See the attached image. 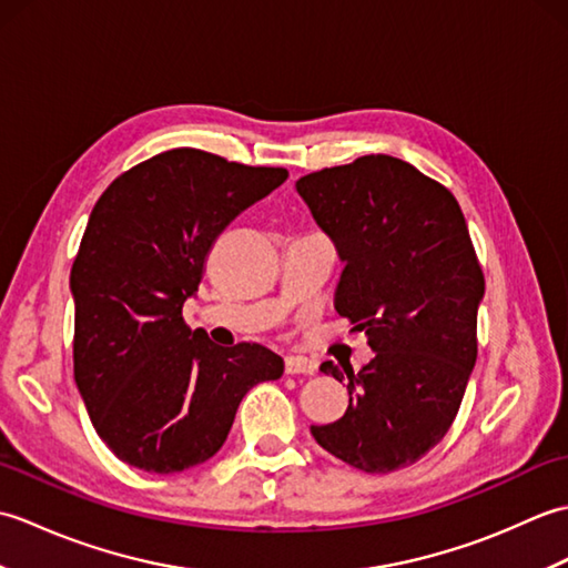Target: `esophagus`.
Returning a JSON list of instances; mask_svg holds the SVG:
<instances>
[{"label": "esophagus", "mask_w": 568, "mask_h": 568, "mask_svg": "<svg viewBox=\"0 0 568 568\" xmlns=\"http://www.w3.org/2000/svg\"><path fill=\"white\" fill-rule=\"evenodd\" d=\"M285 373H291V376H295V373H305V376H315L317 373V364L312 358H305V356H287L285 358Z\"/></svg>", "instance_id": "1"}]
</instances>
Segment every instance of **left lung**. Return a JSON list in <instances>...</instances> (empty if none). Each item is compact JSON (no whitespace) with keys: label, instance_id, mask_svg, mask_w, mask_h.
Returning <instances> with one entry per match:
<instances>
[{"label":"left lung","instance_id":"obj_1","mask_svg":"<svg viewBox=\"0 0 568 568\" xmlns=\"http://www.w3.org/2000/svg\"><path fill=\"white\" fill-rule=\"evenodd\" d=\"M344 271L334 307L376 352L348 381V407L312 425L322 449L366 474L419 462L449 432L476 364L486 293L464 212L437 180L393 155H361L295 183Z\"/></svg>","mask_w":568,"mask_h":568}]
</instances>
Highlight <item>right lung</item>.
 Masks as SVG:
<instances>
[{
	"label": "right lung",
	"mask_w": 568,
	"mask_h": 568,
	"mask_svg": "<svg viewBox=\"0 0 568 568\" xmlns=\"http://www.w3.org/2000/svg\"><path fill=\"white\" fill-rule=\"evenodd\" d=\"M253 168L173 149L119 175L94 204L70 271L72 364L100 439L151 474H178L222 449L239 403L283 376L261 344L216 346L183 320L229 222L283 185Z\"/></svg>",
	"instance_id": "right-lung-1"
}]
</instances>
